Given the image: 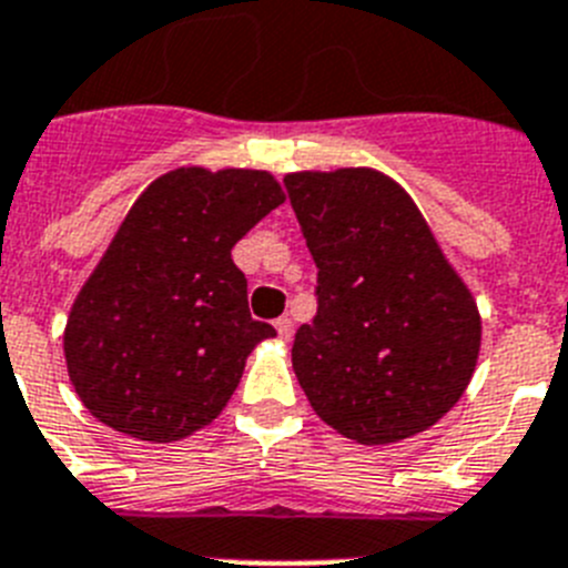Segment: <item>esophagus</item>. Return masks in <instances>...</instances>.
Masks as SVG:
<instances>
[{
    "label": "esophagus",
    "mask_w": 568,
    "mask_h": 568,
    "mask_svg": "<svg viewBox=\"0 0 568 568\" xmlns=\"http://www.w3.org/2000/svg\"><path fill=\"white\" fill-rule=\"evenodd\" d=\"M274 328H277V334H280V337H283V339H288L291 332H294V325H291V317L274 320Z\"/></svg>",
    "instance_id": "1"
}]
</instances>
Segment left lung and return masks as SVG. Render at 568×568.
I'll use <instances>...</instances> for the list:
<instances>
[{
    "label": "left lung",
    "instance_id": "8db88e82",
    "mask_svg": "<svg viewBox=\"0 0 568 568\" xmlns=\"http://www.w3.org/2000/svg\"><path fill=\"white\" fill-rule=\"evenodd\" d=\"M285 189L317 263V314L291 348L305 397L363 446L426 432L475 374L471 291L412 196L379 171H300Z\"/></svg>",
    "mask_w": 568,
    "mask_h": 568
}]
</instances>
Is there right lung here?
I'll return each instance as SVG.
<instances>
[{"instance_id":"add662e5","label":"right lung","mask_w":568,"mask_h":568,"mask_svg":"<svg viewBox=\"0 0 568 568\" xmlns=\"http://www.w3.org/2000/svg\"><path fill=\"white\" fill-rule=\"evenodd\" d=\"M285 194L268 171L176 168L128 211L65 325L68 377L100 423L174 443L231 400L268 323L234 248Z\"/></svg>"}]
</instances>
